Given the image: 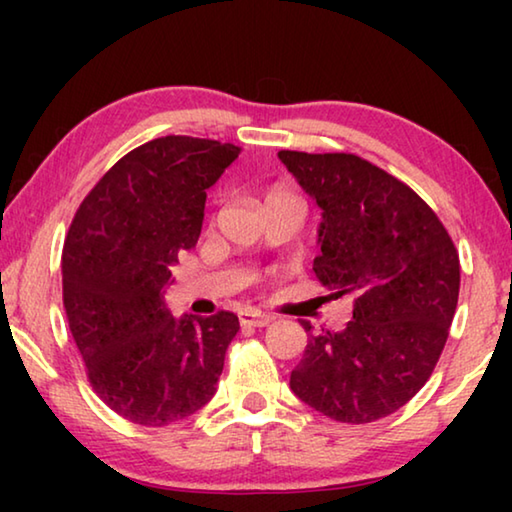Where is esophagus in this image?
Returning <instances> with one entry per match:
<instances>
[{"label":"esophagus","instance_id":"obj_1","mask_svg":"<svg viewBox=\"0 0 512 512\" xmlns=\"http://www.w3.org/2000/svg\"><path fill=\"white\" fill-rule=\"evenodd\" d=\"M239 323L244 327H266L273 323V316L262 314V311H241Z\"/></svg>","mask_w":512,"mask_h":512}]
</instances>
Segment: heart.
<instances>
[{
    "instance_id": "1",
    "label": "heart",
    "mask_w": 512,
    "mask_h": 512,
    "mask_svg": "<svg viewBox=\"0 0 512 512\" xmlns=\"http://www.w3.org/2000/svg\"><path fill=\"white\" fill-rule=\"evenodd\" d=\"M289 198H298V196L293 194V192H289L287 187L275 185V187L268 189L266 196H264V201H266V205H273V203H280V201H289Z\"/></svg>"
}]
</instances>
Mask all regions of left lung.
I'll return each mask as SVG.
<instances>
[{"instance_id":"obj_1","label":"left lung","mask_w":512,"mask_h":512,"mask_svg":"<svg viewBox=\"0 0 512 512\" xmlns=\"http://www.w3.org/2000/svg\"><path fill=\"white\" fill-rule=\"evenodd\" d=\"M323 210L318 282L352 296L341 332L314 334L291 372V391L336 422L386 418L427 384L452 325L461 262L436 212L377 164L354 153L280 151Z\"/></svg>"}]
</instances>
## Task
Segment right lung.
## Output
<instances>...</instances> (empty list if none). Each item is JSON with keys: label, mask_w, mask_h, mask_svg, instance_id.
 Returning <instances> with one entry per match:
<instances>
[{"label": "right lung", "mask_w": 512, "mask_h": 512, "mask_svg": "<svg viewBox=\"0 0 512 512\" xmlns=\"http://www.w3.org/2000/svg\"><path fill=\"white\" fill-rule=\"evenodd\" d=\"M235 144L167 135L103 173L76 210L63 248V305L85 375L128 422L164 427L212 400L232 311L173 318L162 289L201 235L207 192L239 158Z\"/></svg>", "instance_id": "right-lung-1"}]
</instances>
